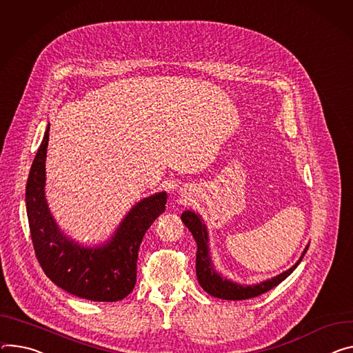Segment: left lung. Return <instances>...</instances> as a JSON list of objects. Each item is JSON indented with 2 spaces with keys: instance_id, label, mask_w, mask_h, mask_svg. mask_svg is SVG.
<instances>
[{
  "instance_id": "1",
  "label": "left lung",
  "mask_w": 353,
  "mask_h": 353,
  "mask_svg": "<svg viewBox=\"0 0 353 353\" xmlns=\"http://www.w3.org/2000/svg\"><path fill=\"white\" fill-rule=\"evenodd\" d=\"M181 221L184 222V225L188 228V231L193 234V238L197 242V256H196V272H197V280L200 285L203 287V290H205L210 296L222 299V300H248L258 297L269 290H272L273 287L280 284L284 279L290 276L294 269L300 265L301 259L304 258V254L308 249V245L303 250L300 259L290 268L288 270L263 280L258 284H239L235 283L227 277H222L214 266V262L211 259V252H210V238H208V230L205 227V223L203 218L200 216L199 212L194 211H184L181 214Z\"/></svg>"
}]
</instances>
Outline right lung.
<instances>
[{"label":"right lung","mask_w":353,"mask_h":353,"mask_svg":"<svg viewBox=\"0 0 353 353\" xmlns=\"http://www.w3.org/2000/svg\"><path fill=\"white\" fill-rule=\"evenodd\" d=\"M49 123L30 166L25 203L32 243L45 274L68 293L91 301H119L137 283L138 250L145 232L166 210L160 191L138 201L112 236L101 245L84 246L60 230L45 196Z\"/></svg>","instance_id":"1"}]
</instances>
